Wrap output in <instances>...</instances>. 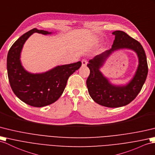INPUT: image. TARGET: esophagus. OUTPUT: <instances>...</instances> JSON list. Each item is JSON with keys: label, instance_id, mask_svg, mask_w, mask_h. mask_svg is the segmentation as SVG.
Masks as SVG:
<instances>
[{"label": "esophagus", "instance_id": "34e87169", "mask_svg": "<svg viewBox=\"0 0 155 155\" xmlns=\"http://www.w3.org/2000/svg\"><path fill=\"white\" fill-rule=\"evenodd\" d=\"M81 63H82V66H85L87 65V60L85 59H83Z\"/></svg>", "mask_w": 155, "mask_h": 155}]
</instances>
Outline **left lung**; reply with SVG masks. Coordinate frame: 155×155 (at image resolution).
I'll return each instance as SVG.
<instances>
[{"label": "left lung", "mask_w": 155, "mask_h": 155, "mask_svg": "<svg viewBox=\"0 0 155 155\" xmlns=\"http://www.w3.org/2000/svg\"><path fill=\"white\" fill-rule=\"evenodd\" d=\"M112 34L115 35V39L110 50L95 56L89 61L87 67L90 74L86 84L89 95L94 101L102 106L116 108L130 103L141 91L148 74V65L140 43L122 31H115ZM122 48L131 49L136 52L139 65L134 78L127 85L117 86L111 84L99 69L113 51Z\"/></svg>", "instance_id": "1"}]
</instances>
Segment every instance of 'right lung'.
<instances>
[{
	"instance_id": "right-lung-1",
	"label": "right lung",
	"mask_w": 155,
	"mask_h": 155,
	"mask_svg": "<svg viewBox=\"0 0 155 155\" xmlns=\"http://www.w3.org/2000/svg\"><path fill=\"white\" fill-rule=\"evenodd\" d=\"M33 33L51 34L34 28L21 35L12 47L7 56V71L10 85L19 99L34 107H42L57 101L62 95L68 79L81 66V62L58 66L41 74H31L26 71L20 61L24 45Z\"/></svg>"
}]
</instances>
